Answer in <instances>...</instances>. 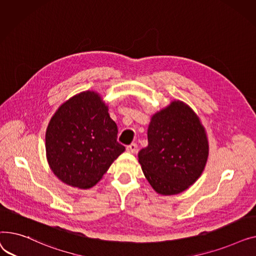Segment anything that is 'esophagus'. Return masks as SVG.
I'll return each instance as SVG.
<instances>
[{
	"label": "esophagus",
	"instance_id": "1",
	"mask_svg": "<svg viewBox=\"0 0 256 256\" xmlns=\"http://www.w3.org/2000/svg\"><path fill=\"white\" fill-rule=\"evenodd\" d=\"M127 152L129 153H136L138 152V144H131L127 146Z\"/></svg>",
	"mask_w": 256,
	"mask_h": 256
}]
</instances>
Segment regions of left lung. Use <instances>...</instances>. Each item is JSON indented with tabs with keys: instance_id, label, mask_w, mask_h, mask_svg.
Here are the masks:
<instances>
[{
	"instance_id": "left-lung-1",
	"label": "left lung",
	"mask_w": 256,
	"mask_h": 256,
	"mask_svg": "<svg viewBox=\"0 0 256 256\" xmlns=\"http://www.w3.org/2000/svg\"><path fill=\"white\" fill-rule=\"evenodd\" d=\"M148 142L138 153V162L157 193H181L204 172L208 156L206 134L196 114L184 102L172 101L152 116Z\"/></svg>"
}]
</instances>
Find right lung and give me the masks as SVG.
<instances>
[{"mask_svg": "<svg viewBox=\"0 0 256 256\" xmlns=\"http://www.w3.org/2000/svg\"><path fill=\"white\" fill-rule=\"evenodd\" d=\"M118 127L99 94L86 91L63 103L45 134L50 168L61 181L82 189L96 185L125 151Z\"/></svg>", "mask_w": 256, "mask_h": 256, "instance_id": "1", "label": "right lung"}]
</instances>
